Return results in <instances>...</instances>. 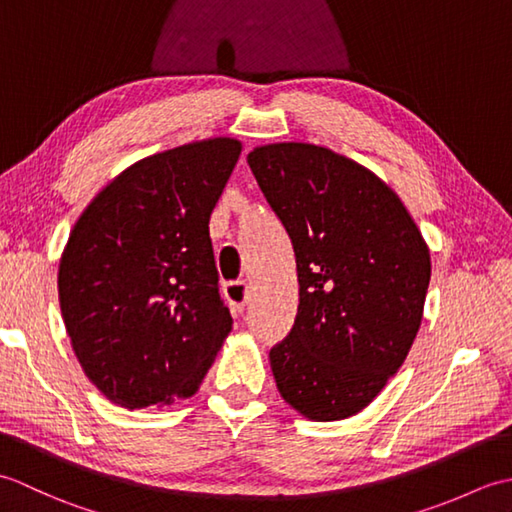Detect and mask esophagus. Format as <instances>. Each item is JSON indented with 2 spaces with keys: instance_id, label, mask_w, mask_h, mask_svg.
Segmentation results:
<instances>
[{
  "instance_id": "esophagus-1",
  "label": "esophagus",
  "mask_w": 512,
  "mask_h": 512,
  "mask_svg": "<svg viewBox=\"0 0 512 512\" xmlns=\"http://www.w3.org/2000/svg\"><path fill=\"white\" fill-rule=\"evenodd\" d=\"M224 297L228 301V308L233 314H242L246 299H248V284L246 281H228L224 286Z\"/></svg>"
}]
</instances>
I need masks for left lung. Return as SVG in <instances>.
I'll list each match as a JSON object with an SVG mask.
<instances>
[{"label": "left lung", "mask_w": 512, "mask_h": 512, "mask_svg": "<svg viewBox=\"0 0 512 512\" xmlns=\"http://www.w3.org/2000/svg\"><path fill=\"white\" fill-rule=\"evenodd\" d=\"M248 165L297 259V319L270 350L279 394L303 418H350L411 350L431 279L429 246L385 180L328 147L259 145Z\"/></svg>", "instance_id": "obj_1"}]
</instances>
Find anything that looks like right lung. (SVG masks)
<instances>
[{
	"mask_svg": "<svg viewBox=\"0 0 512 512\" xmlns=\"http://www.w3.org/2000/svg\"><path fill=\"white\" fill-rule=\"evenodd\" d=\"M242 143L215 136L129 165L76 220L59 303L85 376L118 407L191 398L233 330L209 220Z\"/></svg>",
	"mask_w": 512,
	"mask_h": 512,
	"instance_id": "add662e5",
	"label": "right lung"
}]
</instances>
